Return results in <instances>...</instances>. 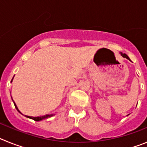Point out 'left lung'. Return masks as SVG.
<instances>
[{
  "instance_id": "8db88e82",
  "label": "left lung",
  "mask_w": 147,
  "mask_h": 147,
  "mask_svg": "<svg viewBox=\"0 0 147 147\" xmlns=\"http://www.w3.org/2000/svg\"><path fill=\"white\" fill-rule=\"evenodd\" d=\"M120 54H121V55L122 57H124V58H126V59L130 60V59H129V57H128V56H127L126 54H123V53H121V52H120Z\"/></svg>"
}]
</instances>
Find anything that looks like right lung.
Masks as SVG:
<instances>
[{"label": "right lung", "mask_w": 147, "mask_h": 147, "mask_svg": "<svg viewBox=\"0 0 147 147\" xmlns=\"http://www.w3.org/2000/svg\"><path fill=\"white\" fill-rule=\"evenodd\" d=\"M13 78H14V77H13ZM12 80H13V79H12V80H11V82H12ZM13 102H14V101H13ZM14 105H15V108H16V110H18V112L20 113H21L20 110H18V107H17L16 104H15V102H14ZM53 115H54V114H51V115H49V114H47V115H42V116H37V117H32V116H28V115H25V116H26V117L28 118V119H33V120L36 121H42V120H43V119H48V118L51 117V116H53Z\"/></svg>", "instance_id": "1"}]
</instances>
